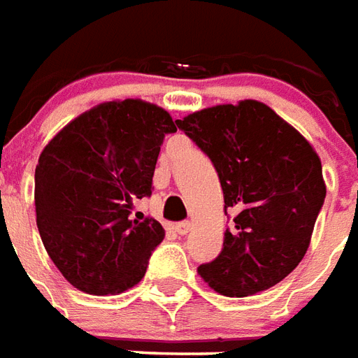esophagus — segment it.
I'll list each match as a JSON object with an SVG mask.
<instances>
[{
    "mask_svg": "<svg viewBox=\"0 0 358 358\" xmlns=\"http://www.w3.org/2000/svg\"><path fill=\"white\" fill-rule=\"evenodd\" d=\"M192 222H180V224H176V231H178L180 235H187V233L192 231Z\"/></svg>",
    "mask_w": 358,
    "mask_h": 358,
    "instance_id": "34e87169",
    "label": "esophagus"
}]
</instances>
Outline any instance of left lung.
Listing matches in <instances>:
<instances>
[{
  "label": "left lung",
  "mask_w": 358,
  "mask_h": 358,
  "mask_svg": "<svg viewBox=\"0 0 358 358\" xmlns=\"http://www.w3.org/2000/svg\"><path fill=\"white\" fill-rule=\"evenodd\" d=\"M176 125L213 161L224 210L235 214L199 275L229 298L275 287L306 256L327 197L313 145L258 100L205 108Z\"/></svg>",
  "instance_id": "left-lung-1"
}]
</instances>
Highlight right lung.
Listing matches in <instances>:
<instances>
[{
    "instance_id": "obj_1",
    "label": "right lung",
    "mask_w": 358,
    "mask_h": 358,
    "mask_svg": "<svg viewBox=\"0 0 358 358\" xmlns=\"http://www.w3.org/2000/svg\"><path fill=\"white\" fill-rule=\"evenodd\" d=\"M176 125L140 98L102 102L45 145L36 166V222L64 279L94 296L138 285L165 229L131 220L132 203L152 195L163 138Z\"/></svg>"
}]
</instances>
